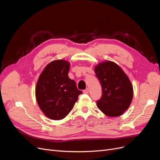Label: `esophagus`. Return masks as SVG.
<instances>
[{
	"mask_svg": "<svg viewBox=\"0 0 160 160\" xmlns=\"http://www.w3.org/2000/svg\"><path fill=\"white\" fill-rule=\"evenodd\" d=\"M83 93H89V89L87 88L86 89L83 90Z\"/></svg>",
	"mask_w": 160,
	"mask_h": 160,
	"instance_id": "esophagus-1",
	"label": "esophagus"
}]
</instances>
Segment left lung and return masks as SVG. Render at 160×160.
Returning <instances> with one entry per match:
<instances>
[{
  "label": "left lung",
  "instance_id": "1",
  "mask_svg": "<svg viewBox=\"0 0 160 160\" xmlns=\"http://www.w3.org/2000/svg\"><path fill=\"white\" fill-rule=\"evenodd\" d=\"M94 71L102 88V97L97 101L98 108L109 117L122 115L133 99V85L129 77L118 64L110 61L98 64Z\"/></svg>",
  "mask_w": 160,
  "mask_h": 160
}]
</instances>
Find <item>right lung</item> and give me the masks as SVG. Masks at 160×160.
I'll return each instance as SVG.
<instances>
[{
	"label": "right lung",
	"instance_id": "obj_1",
	"mask_svg": "<svg viewBox=\"0 0 160 160\" xmlns=\"http://www.w3.org/2000/svg\"><path fill=\"white\" fill-rule=\"evenodd\" d=\"M69 61H51L38 77L35 96L41 110L48 118L61 120L73 108L78 96L83 92L77 88L74 80L68 76Z\"/></svg>",
	"mask_w": 160,
	"mask_h": 160
}]
</instances>
